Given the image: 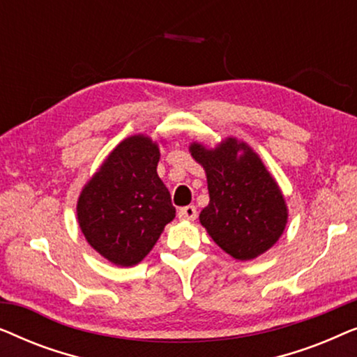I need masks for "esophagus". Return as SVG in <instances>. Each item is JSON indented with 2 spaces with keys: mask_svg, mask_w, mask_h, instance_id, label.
Here are the masks:
<instances>
[{
  "mask_svg": "<svg viewBox=\"0 0 357 357\" xmlns=\"http://www.w3.org/2000/svg\"><path fill=\"white\" fill-rule=\"evenodd\" d=\"M197 208L195 206H183L178 209V218L182 221H195L197 219Z\"/></svg>",
  "mask_w": 357,
  "mask_h": 357,
  "instance_id": "esophagus-1",
  "label": "esophagus"
}]
</instances>
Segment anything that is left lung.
<instances>
[{"mask_svg": "<svg viewBox=\"0 0 357 357\" xmlns=\"http://www.w3.org/2000/svg\"><path fill=\"white\" fill-rule=\"evenodd\" d=\"M190 153L206 172L209 203L199 222L213 241L241 261L275 245L286 227L287 206L255 151L227 138L214 149L192 143Z\"/></svg>", "mask_w": 357, "mask_h": 357, "instance_id": "1", "label": "left lung"}]
</instances>
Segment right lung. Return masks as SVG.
Masks as SVG:
<instances>
[{
    "instance_id": "right-lung-1",
    "label": "right lung",
    "mask_w": 357,
    "mask_h": 357,
    "mask_svg": "<svg viewBox=\"0 0 357 357\" xmlns=\"http://www.w3.org/2000/svg\"><path fill=\"white\" fill-rule=\"evenodd\" d=\"M159 158V146L149 136H130L107 155L77 199L86 241L114 265L139 263L175 218L158 175Z\"/></svg>"
}]
</instances>
